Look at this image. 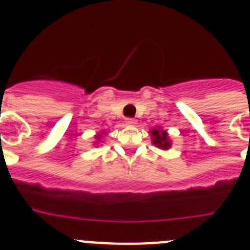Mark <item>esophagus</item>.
<instances>
[{"instance_id": "obj_1", "label": "esophagus", "mask_w": 250, "mask_h": 250, "mask_svg": "<svg viewBox=\"0 0 250 250\" xmlns=\"http://www.w3.org/2000/svg\"><path fill=\"white\" fill-rule=\"evenodd\" d=\"M125 123L127 124V125H135L136 124V120H134V119H126V120H125Z\"/></svg>"}]
</instances>
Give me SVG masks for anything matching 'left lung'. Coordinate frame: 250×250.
Masks as SVG:
<instances>
[{
    "instance_id": "obj_1",
    "label": "left lung",
    "mask_w": 250,
    "mask_h": 250,
    "mask_svg": "<svg viewBox=\"0 0 250 250\" xmlns=\"http://www.w3.org/2000/svg\"><path fill=\"white\" fill-rule=\"evenodd\" d=\"M151 134V141L152 144L155 146L160 147L163 150H167L171 146V143L169 140V136H167V132L165 130H163L161 127H158V129H152L150 131Z\"/></svg>"
}]
</instances>
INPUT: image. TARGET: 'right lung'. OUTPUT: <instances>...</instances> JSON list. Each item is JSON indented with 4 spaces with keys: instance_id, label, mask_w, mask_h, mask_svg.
Masks as SVG:
<instances>
[{
    "instance_id": "1",
    "label": "right lung",
    "mask_w": 250,
    "mask_h": 250,
    "mask_svg": "<svg viewBox=\"0 0 250 250\" xmlns=\"http://www.w3.org/2000/svg\"><path fill=\"white\" fill-rule=\"evenodd\" d=\"M103 135H104V134H98V135L95 136V138L98 139V140H100V139H101V138H103Z\"/></svg>"
}]
</instances>
